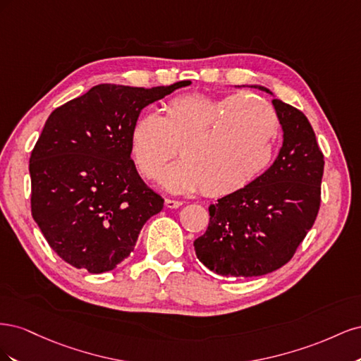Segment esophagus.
I'll return each instance as SVG.
<instances>
[{
    "label": "esophagus",
    "mask_w": 361,
    "mask_h": 361,
    "mask_svg": "<svg viewBox=\"0 0 361 361\" xmlns=\"http://www.w3.org/2000/svg\"><path fill=\"white\" fill-rule=\"evenodd\" d=\"M164 204H166V207H169V209H178L179 206L183 204V202H180V200H173V199H166V202H164Z\"/></svg>",
    "instance_id": "esophagus-1"
}]
</instances>
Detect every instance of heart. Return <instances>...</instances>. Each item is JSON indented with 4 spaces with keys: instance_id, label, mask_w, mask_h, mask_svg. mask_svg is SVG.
<instances>
[{
    "instance_id": "1",
    "label": "heart",
    "mask_w": 361,
    "mask_h": 361,
    "mask_svg": "<svg viewBox=\"0 0 361 361\" xmlns=\"http://www.w3.org/2000/svg\"><path fill=\"white\" fill-rule=\"evenodd\" d=\"M280 122L274 108L255 94L179 96L164 114H140L129 133V154L141 176L157 178L171 192L202 190L223 197L245 188L272 162Z\"/></svg>"
}]
</instances>
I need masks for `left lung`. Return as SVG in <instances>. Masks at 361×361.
Wrapping results in <instances>:
<instances>
[{
	"label": "left lung",
	"mask_w": 361,
	"mask_h": 361,
	"mask_svg": "<svg viewBox=\"0 0 361 361\" xmlns=\"http://www.w3.org/2000/svg\"><path fill=\"white\" fill-rule=\"evenodd\" d=\"M272 105L283 129L277 159L245 188L211 204L209 226L194 241L199 260L220 276L257 277L281 268L318 216L324 155L313 128L295 106L280 99Z\"/></svg>",
	"instance_id": "8db88e82"
}]
</instances>
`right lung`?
Instances as JSON below:
<instances>
[{"mask_svg": "<svg viewBox=\"0 0 361 361\" xmlns=\"http://www.w3.org/2000/svg\"><path fill=\"white\" fill-rule=\"evenodd\" d=\"M171 85H94L56 108L30 157L31 215L49 247L92 274L116 268L164 199L141 180L129 133L141 110Z\"/></svg>", "mask_w": 361, "mask_h": 361, "instance_id": "1", "label": "right lung"}]
</instances>
